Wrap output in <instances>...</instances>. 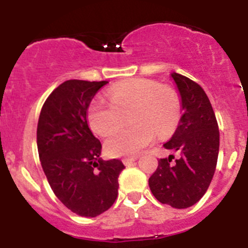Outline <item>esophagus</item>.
<instances>
[{
  "mask_svg": "<svg viewBox=\"0 0 248 248\" xmlns=\"http://www.w3.org/2000/svg\"><path fill=\"white\" fill-rule=\"evenodd\" d=\"M137 160H138L137 156L124 157V159H123V164H124V165H130L131 163H134V161H137Z\"/></svg>",
  "mask_w": 248,
  "mask_h": 248,
  "instance_id": "esophagus-1",
  "label": "esophagus"
}]
</instances>
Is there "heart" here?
Segmentation results:
<instances>
[{
	"label": "heart",
	"instance_id": "1",
	"mask_svg": "<svg viewBox=\"0 0 248 248\" xmlns=\"http://www.w3.org/2000/svg\"><path fill=\"white\" fill-rule=\"evenodd\" d=\"M110 102L98 97L88 108L92 130L107 137L119 128L130 115L129 128L110 135L105 141V151L111 156H130L150 145L155 133L160 137L171 134L181 117L180 98L168 85L151 79H130L114 85Z\"/></svg>",
	"mask_w": 248,
	"mask_h": 248
}]
</instances>
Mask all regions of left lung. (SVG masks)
Instances as JSON below:
<instances>
[{
  "instance_id": "left-lung-1",
  "label": "left lung",
  "mask_w": 248,
  "mask_h": 248,
  "mask_svg": "<svg viewBox=\"0 0 248 248\" xmlns=\"http://www.w3.org/2000/svg\"><path fill=\"white\" fill-rule=\"evenodd\" d=\"M180 95L183 115L164 148L174 155L159 160L149 187L157 201L175 209L195 205L209 189L217 164L220 133L209 98L198 83L171 73Z\"/></svg>"
}]
</instances>
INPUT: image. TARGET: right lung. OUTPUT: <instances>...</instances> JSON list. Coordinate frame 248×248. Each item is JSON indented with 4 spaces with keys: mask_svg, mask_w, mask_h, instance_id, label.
I'll list each match as a JSON object with an SVG mask.
<instances>
[{
    "mask_svg": "<svg viewBox=\"0 0 248 248\" xmlns=\"http://www.w3.org/2000/svg\"><path fill=\"white\" fill-rule=\"evenodd\" d=\"M107 83H62L43 104L37 126L39 160L50 187L65 207L84 217L110 209L125 168L120 160L100 157L102 144L88 126L92 99Z\"/></svg>",
    "mask_w": 248,
    "mask_h": 248,
    "instance_id": "obj_1",
    "label": "right lung"
}]
</instances>
